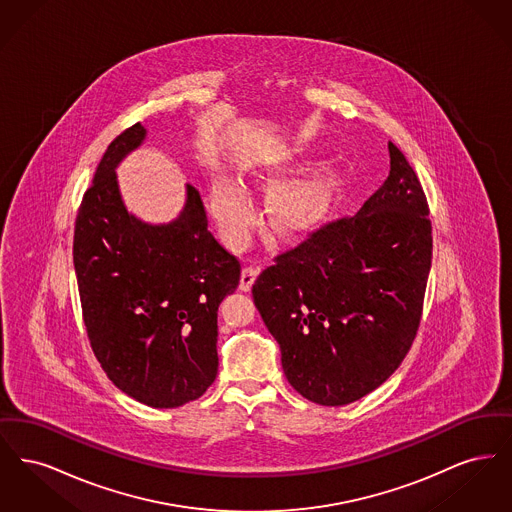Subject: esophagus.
Masks as SVG:
<instances>
[{
    "label": "esophagus",
    "mask_w": 512,
    "mask_h": 512,
    "mask_svg": "<svg viewBox=\"0 0 512 512\" xmlns=\"http://www.w3.org/2000/svg\"><path fill=\"white\" fill-rule=\"evenodd\" d=\"M257 274H259V268L244 267V270H242V280H240V290H242V292H249V288H251V284L255 282Z\"/></svg>",
    "instance_id": "obj_1"
}]
</instances>
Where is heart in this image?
<instances>
[{
	"label": "heart",
	"instance_id": "obj_1",
	"mask_svg": "<svg viewBox=\"0 0 512 512\" xmlns=\"http://www.w3.org/2000/svg\"><path fill=\"white\" fill-rule=\"evenodd\" d=\"M286 169V165H274L265 174L276 178ZM330 192L332 176L326 171L311 172L278 184L267 199L270 226L280 234H299L315 228L328 209ZM211 211L232 244H244L257 219L249 195L230 180H217L213 184Z\"/></svg>",
	"mask_w": 512,
	"mask_h": 512
}]
</instances>
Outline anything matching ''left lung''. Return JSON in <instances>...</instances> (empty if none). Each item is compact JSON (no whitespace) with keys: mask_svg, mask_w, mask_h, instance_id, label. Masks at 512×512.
I'll list each match as a JSON object with an SVG mask.
<instances>
[{"mask_svg":"<svg viewBox=\"0 0 512 512\" xmlns=\"http://www.w3.org/2000/svg\"><path fill=\"white\" fill-rule=\"evenodd\" d=\"M388 149L390 176L359 215L324 222L274 255L251 290L288 382L318 405H347L382 386L420 326L432 220L407 157Z\"/></svg>","mask_w":512,"mask_h":512,"instance_id":"left-lung-1","label":"left lung"}]
</instances>
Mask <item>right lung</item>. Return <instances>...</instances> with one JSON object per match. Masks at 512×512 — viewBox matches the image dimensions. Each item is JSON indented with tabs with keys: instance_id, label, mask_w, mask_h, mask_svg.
<instances>
[{
	"instance_id": "right-lung-1",
	"label": "right lung",
	"mask_w": 512,
	"mask_h": 512,
	"mask_svg": "<svg viewBox=\"0 0 512 512\" xmlns=\"http://www.w3.org/2000/svg\"><path fill=\"white\" fill-rule=\"evenodd\" d=\"M144 136L136 122L103 153L74 222V270L86 334L107 378L144 405L174 409L217 378L219 305L236 292L242 265L209 232L194 186L171 224L128 215L115 167Z\"/></svg>"
}]
</instances>
